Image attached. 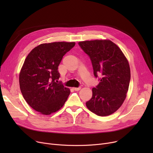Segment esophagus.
Here are the masks:
<instances>
[{
  "mask_svg": "<svg viewBox=\"0 0 153 153\" xmlns=\"http://www.w3.org/2000/svg\"><path fill=\"white\" fill-rule=\"evenodd\" d=\"M81 89V87H73V89H74L75 91H79Z\"/></svg>",
  "mask_w": 153,
  "mask_h": 153,
  "instance_id": "34e87169",
  "label": "esophagus"
}]
</instances>
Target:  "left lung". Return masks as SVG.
Here are the masks:
<instances>
[{
    "mask_svg": "<svg viewBox=\"0 0 153 153\" xmlns=\"http://www.w3.org/2000/svg\"><path fill=\"white\" fill-rule=\"evenodd\" d=\"M91 59L94 74L101 76L92 89V97L86 102L87 108L101 117L115 112L124 102L130 81L129 62L120 48L109 39L79 42Z\"/></svg>",
    "mask_w": 153,
    "mask_h": 153,
    "instance_id": "left-lung-1",
    "label": "left lung"
}]
</instances>
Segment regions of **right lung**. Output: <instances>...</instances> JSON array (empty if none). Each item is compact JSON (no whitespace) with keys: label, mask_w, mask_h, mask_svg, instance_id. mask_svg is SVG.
<instances>
[{"label":"right lung","mask_w":153,"mask_h":153,"mask_svg":"<svg viewBox=\"0 0 153 153\" xmlns=\"http://www.w3.org/2000/svg\"><path fill=\"white\" fill-rule=\"evenodd\" d=\"M75 42L43 43L32 50L27 56L19 74L23 97L39 114L55 113L64 105L70 89L55 81L60 75L58 68L63 56Z\"/></svg>","instance_id":"obj_1"}]
</instances>
